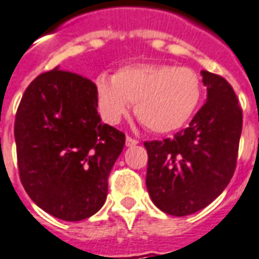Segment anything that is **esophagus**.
<instances>
[{
  "mask_svg": "<svg viewBox=\"0 0 259 259\" xmlns=\"http://www.w3.org/2000/svg\"><path fill=\"white\" fill-rule=\"evenodd\" d=\"M139 144V140H136V139H132L130 136L126 137V147H135Z\"/></svg>",
  "mask_w": 259,
  "mask_h": 259,
  "instance_id": "34e87169",
  "label": "esophagus"
}]
</instances>
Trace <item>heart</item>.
<instances>
[{
    "mask_svg": "<svg viewBox=\"0 0 259 259\" xmlns=\"http://www.w3.org/2000/svg\"><path fill=\"white\" fill-rule=\"evenodd\" d=\"M97 100L102 116L118 123L135 104L136 115L154 133L180 129L190 119L201 97L198 74L190 68L166 64L126 66L112 79L100 76Z\"/></svg>",
    "mask_w": 259,
    "mask_h": 259,
    "instance_id": "b5f03b06",
    "label": "heart"
}]
</instances>
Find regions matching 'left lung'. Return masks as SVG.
I'll use <instances>...</instances> for the list:
<instances>
[{"label": "left lung", "mask_w": 259, "mask_h": 259, "mask_svg": "<svg viewBox=\"0 0 259 259\" xmlns=\"http://www.w3.org/2000/svg\"><path fill=\"white\" fill-rule=\"evenodd\" d=\"M205 104L174 139L146 141L147 190L165 213L186 217L221 194L236 169L243 112L226 80L201 70Z\"/></svg>", "instance_id": "8db88e82"}]
</instances>
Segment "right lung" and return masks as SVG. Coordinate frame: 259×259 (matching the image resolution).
I'll return each instance as SVG.
<instances>
[{
    "instance_id": "1",
    "label": "right lung",
    "mask_w": 259,
    "mask_h": 259,
    "mask_svg": "<svg viewBox=\"0 0 259 259\" xmlns=\"http://www.w3.org/2000/svg\"><path fill=\"white\" fill-rule=\"evenodd\" d=\"M96 84L57 66L31 81L16 112L20 182L36 205L77 222L101 209L124 135L102 123Z\"/></svg>"
}]
</instances>
